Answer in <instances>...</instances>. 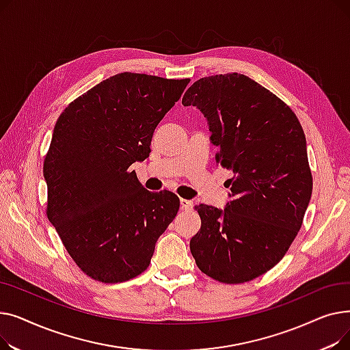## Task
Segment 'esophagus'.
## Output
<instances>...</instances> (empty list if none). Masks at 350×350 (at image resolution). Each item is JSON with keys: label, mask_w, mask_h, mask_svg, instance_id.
<instances>
[{"label": "esophagus", "mask_w": 350, "mask_h": 350, "mask_svg": "<svg viewBox=\"0 0 350 350\" xmlns=\"http://www.w3.org/2000/svg\"><path fill=\"white\" fill-rule=\"evenodd\" d=\"M180 207H181V210H186V211H190V210H193L194 204H193V201H191V200H186V198H181V200H180Z\"/></svg>", "instance_id": "34e87169"}]
</instances>
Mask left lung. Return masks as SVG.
<instances>
[{
  "instance_id": "left-lung-1",
  "label": "left lung",
  "mask_w": 350,
  "mask_h": 350,
  "mask_svg": "<svg viewBox=\"0 0 350 350\" xmlns=\"http://www.w3.org/2000/svg\"><path fill=\"white\" fill-rule=\"evenodd\" d=\"M207 119L217 163L232 170L224 210L200 204L190 240L197 267L224 284H243L277 265L302 226L312 196L302 126L272 92L241 73L196 81L183 96Z\"/></svg>"
}]
</instances>
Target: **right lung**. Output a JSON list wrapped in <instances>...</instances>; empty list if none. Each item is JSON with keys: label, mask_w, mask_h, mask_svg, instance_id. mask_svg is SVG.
<instances>
[{"label": "right lung", "mask_w": 350, "mask_h": 350, "mask_svg": "<svg viewBox=\"0 0 350 350\" xmlns=\"http://www.w3.org/2000/svg\"><path fill=\"white\" fill-rule=\"evenodd\" d=\"M190 79L123 72L68 105L44 161L46 215L75 264L116 284L147 269L180 200L150 193L129 172L149 157L154 129Z\"/></svg>", "instance_id": "1"}]
</instances>
